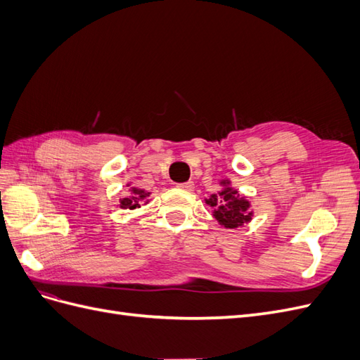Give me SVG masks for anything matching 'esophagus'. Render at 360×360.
I'll use <instances>...</instances> for the list:
<instances>
[{
  "label": "esophagus",
  "mask_w": 360,
  "mask_h": 360,
  "mask_svg": "<svg viewBox=\"0 0 360 360\" xmlns=\"http://www.w3.org/2000/svg\"><path fill=\"white\" fill-rule=\"evenodd\" d=\"M179 189H183V191H193V181H186V183H181L177 186Z\"/></svg>",
  "instance_id": "34e87169"
}]
</instances>
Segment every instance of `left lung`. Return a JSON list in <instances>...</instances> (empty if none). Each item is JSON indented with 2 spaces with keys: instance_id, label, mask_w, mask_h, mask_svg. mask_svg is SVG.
Segmentation results:
<instances>
[{
  "instance_id": "obj_1",
  "label": "left lung",
  "mask_w": 360,
  "mask_h": 360,
  "mask_svg": "<svg viewBox=\"0 0 360 360\" xmlns=\"http://www.w3.org/2000/svg\"><path fill=\"white\" fill-rule=\"evenodd\" d=\"M221 186L222 191L212 193L210 198L205 200V204L213 209L214 219L225 228H238L250 222L254 216L250 212V202L237 189L231 188L230 180H222Z\"/></svg>"
}]
</instances>
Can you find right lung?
I'll use <instances>...</instances> for the list:
<instances>
[{
	"mask_svg": "<svg viewBox=\"0 0 360 360\" xmlns=\"http://www.w3.org/2000/svg\"><path fill=\"white\" fill-rule=\"evenodd\" d=\"M150 192H146L144 189H138V188H130L129 189V195H126V198L120 200V209H127V210H135L139 209L141 202L146 201L148 202Z\"/></svg>",
	"mask_w": 360,
	"mask_h": 360,
	"instance_id": "add662e5",
	"label": "right lung"
}]
</instances>
